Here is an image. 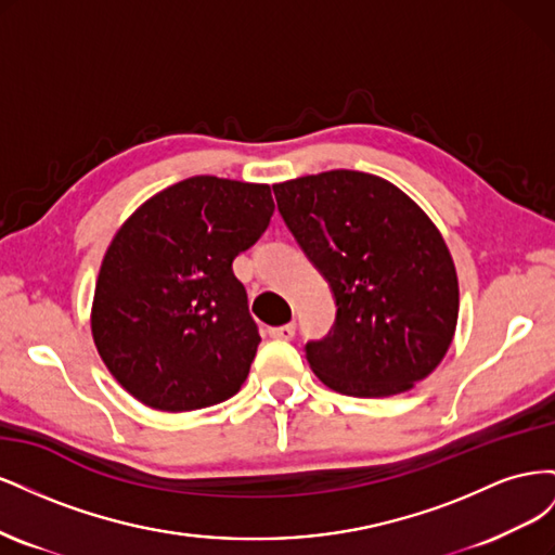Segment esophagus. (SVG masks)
<instances>
[{
  "label": "esophagus",
  "mask_w": 555,
  "mask_h": 555,
  "mask_svg": "<svg viewBox=\"0 0 555 555\" xmlns=\"http://www.w3.org/2000/svg\"><path fill=\"white\" fill-rule=\"evenodd\" d=\"M294 333H296V326H294V324H284V326L268 328V335H271V338H278V340H292Z\"/></svg>",
  "instance_id": "obj_1"
}]
</instances>
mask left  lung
Wrapping results in <instances>:
<instances>
[{
    "label": "left lung",
    "instance_id": "obj_1",
    "mask_svg": "<svg viewBox=\"0 0 555 555\" xmlns=\"http://www.w3.org/2000/svg\"><path fill=\"white\" fill-rule=\"evenodd\" d=\"M296 243L331 284L335 324L306 345L328 389L408 391L444 359L459 322V278L442 233L389 180L326 171L273 184Z\"/></svg>",
    "mask_w": 555,
    "mask_h": 555
}]
</instances>
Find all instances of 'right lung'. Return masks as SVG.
<instances>
[{
  "label": "right lung",
  "mask_w": 555,
  "mask_h": 555,
  "mask_svg": "<svg viewBox=\"0 0 555 555\" xmlns=\"http://www.w3.org/2000/svg\"><path fill=\"white\" fill-rule=\"evenodd\" d=\"M275 210L268 184L194 176L147 198L99 268L92 338L122 389L162 412L241 391L261 343L233 259Z\"/></svg>",
  "instance_id": "right-lung-1"
}]
</instances>
